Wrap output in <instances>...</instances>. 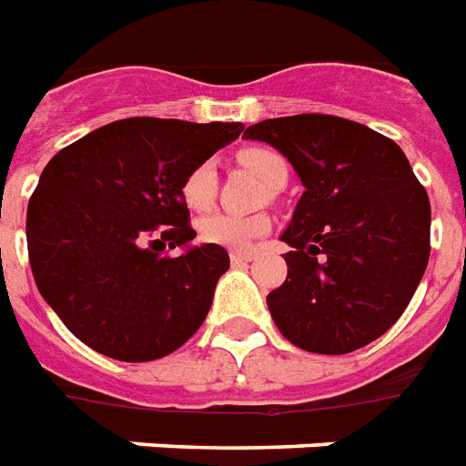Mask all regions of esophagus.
I'll use <instances>...</instances> for the list:
<instances>
[{"label": "esophagus", "mask_w": 466, "mask_h": 466, "mask_svg": "<svg viewBox=\"0 0 466 466\" xmlns=\"http://www.w3.org/2000/svg\"><path fill=\"white\" fill-rule=\"evenodd\" d=\"M250 260H253V253H238V250L230 253V263H233V266H246Z\"/></svg>", "instance_id": "34e87169"}]
</instances>
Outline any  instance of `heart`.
<instances>
[{
    "label": "heart",
    "instance_id": "1",
    "mask_svg": "<svg viewBox=\"0 0 466 466\" xmlns=\"http://www.w3.org/2000/svg\"><path fill=\"white\" fill-rule=\"evenodd\" d=\"M238 161L253 171L266 183L268 188H283L288 183V161L273 148L263 146H250L238 154ZM216 198V168L210 161H200L191 171L183 176L181 181V200L186 208L193 213H203L210 208ZM198 238L203 243L220 248H233V250H246L253 246V240L266 236L270 230V218L266 213H253V216H233V213H213L198 220Z\"/></svg>",
    "mask_w": 466,
    "mask_h": 466
}]
</instances>
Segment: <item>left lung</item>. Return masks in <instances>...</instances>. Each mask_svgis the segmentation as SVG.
I'll use <instances>...</instances> for the list:
<instances>
[{"mask_svg":"<svg viewBox=\"0 0 466 466\" xmlns=\"http://www.w3.org/2000/svg\"><path fill=\"white\" fill-rule=\"evenodd\" d=\"M243 136L278 148L305 186L280 236L288 278L268 295L278 330L318 355L385 335L430 260V198L402 148L328 114L268 118Z\"/></svg>","mask_w":466,"mask_h":466,"instance_id":"1","label":"left lung"}]
</instances>
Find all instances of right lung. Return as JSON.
Returning a JSON list of instances; mask_svg holds the SVG:
<instances>
[{"label": "right lung", "mask_w": 466, "mask_h": 466, "mask_svg": "<svg viewBox=\"0 0 466 466\" xmlns=\"http://www.w3.org/2000/svg\"><path fill=\"white\" fill-rule=\"evenodd\" d=\"M243 124L121 118L61 148L26 208L36 288L84 345L121 362L171 355L198 330L226 248L196 246L181 181Z\"/></svg>", "instance_id": "1"}]
</instances>
